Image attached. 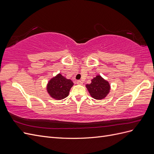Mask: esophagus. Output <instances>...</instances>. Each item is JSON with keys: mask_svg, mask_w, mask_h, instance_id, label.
<instances>
[{"mask_svg": "<svg viewBox=\"0 0 154 154\" xmlns=\"http://www.w3.org/2000/svg\"><path fill=\"white\" fill-rule=\"evenodd\" d=\"M76 83L78 85H82L83 84V82L81 81V80H78L77 82H76Z\"/></svg>", "mask_w": 154, "mask_h": 154, "instance_id": "esophagus-1", "label": "esophagus"}]
</instances>
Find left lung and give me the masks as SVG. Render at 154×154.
<instances>
[{
  "mask_svg": "<svg viewBox=\"0 0 154 154\" xmlns=\"http://www.w3.org/2000/svg\"><path fill=\"white\" fill-rule=\"evenodd\" d=\"M86 87L90 95L93 98L97 100L104 99L110 90L109 82L100 75L96 76L91 80V83L87 84Z\"/></svg>",
  "mask_w": 154,
  "mask_h": 154,
  "instance_id": "8db88e82",
  "label": "left lung"
}]
</instances>
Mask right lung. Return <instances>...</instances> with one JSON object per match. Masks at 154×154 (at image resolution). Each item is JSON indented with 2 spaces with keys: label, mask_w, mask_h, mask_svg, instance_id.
<instances>
[{
  "label": "right lung",
  "mask_w": 154,
  "mask_h": 154,
  "mask_svg": "<svg viewBox=\"0 0 154 154\" xmlns=\"http://www.w3.org/2000/svg\"><path fill=\"white\" fill-rule=\"evenodd\" d=\"M73 82L63 76L61 74L51 78L47 85V91L49 96L54 100H60L66 98L69 94Z\"/></svg>",
  "instance_id": "1"
}]
</instances>
